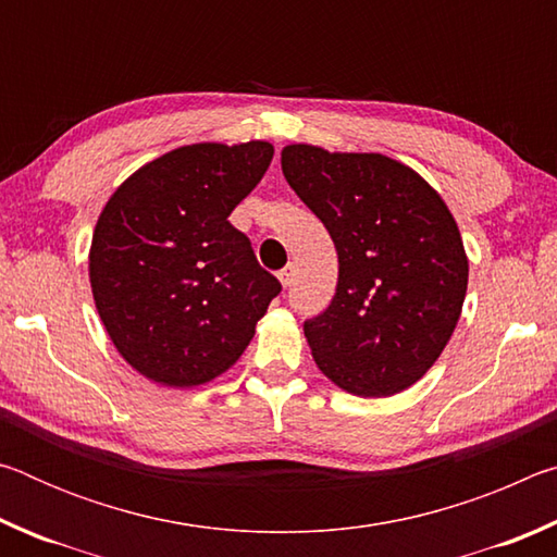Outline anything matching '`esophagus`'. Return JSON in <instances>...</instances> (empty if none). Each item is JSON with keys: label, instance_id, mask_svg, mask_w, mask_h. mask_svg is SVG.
Returning <instances> with one entry per match:
<instances>
[{"label": "esophagus", "instance_id": "34e87169", "mask_svg": "<svg viewBox=\"0 0 557 557\" xmlns=\"http://www.w3.org/2000/svg\"><path fill=\"white\" fill-rule=\"evenodd\" d=\"M292 275H295V268H292V265H287L285 270H280V285L282 287H289L292 285Z\"/></svg>", "mask_w": 557, "mask_h": 557}]
</instances>
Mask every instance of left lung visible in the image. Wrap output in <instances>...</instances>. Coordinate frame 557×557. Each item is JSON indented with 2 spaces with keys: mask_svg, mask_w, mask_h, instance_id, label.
Instances as JSON below:
<instances>
[{
  "mask_svg": "<svg viewBox=\"0 0 557 557\" xmlns=\"http://www.w3.org/2000/svg\"><path fill=\"white\" fill-rule=\"evenodd\" d=\"M280 164L338 256L332 305L305 322L317 369L358 398L410 388L465 305L469 258L455 215L414 169L379 152L287 145Z\"/></svg>",
  "mask_w": 557,
  "mask_h": 557,
  "instance_id": "obj_1",
  "label": "left lung"
}]
</instances>
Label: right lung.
Masks as SVG:
<instances>
[{"label": "right lung", "mask_w": 557, "mask_h": 557, "mask_svg": "<svg viewBox=\"0 0 557 557\" xmlns=\"http://www.w3.org/2000/svg\"><path fill=\"white\" fill-rule=\"evenodd\" d=\"M272 154L262 139L176 147L102 206L88 252L92 299L117 354L152 383L196 388L219 379L280 295L228 223Z\"/></svg>", "instance_id": "1"}]
</instances>
